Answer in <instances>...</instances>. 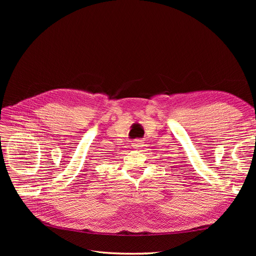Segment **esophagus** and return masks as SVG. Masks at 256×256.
I'll return each mask as SVG.
<instances>
[{"label": "esophagus", "instance_id": "1", "mask_svg": "<svg viewBox=\"0 0 256 256\" xmlns=\"http://www.w3.org/2000/svg\"><path fill=\"white\" fill-rule=\"evenodd\" d=\"M131 144H132L134 148H140V147L143 146V142L141 140H134Z\"/></svg>", "mask_w": 256, "mask_h": 256}]
</instances>
